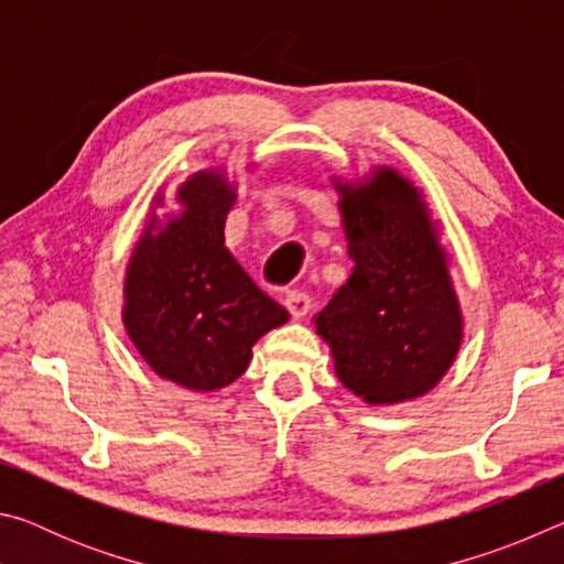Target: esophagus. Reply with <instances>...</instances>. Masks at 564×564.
<instances>
[{
	"label": "esophagus",
	"instance_id": "esophagus-1",
	"mask_svg": "<svg viewBox=\"0 0 564 564\" xmlns=\"http://www.w3.org/2000/svg\"><path fill=\"white\" fill-rule=\"evenodd\" d=\"M283 303L293 318H305L311 311V299H308V293H303V291H289L285 293Z\"/></svg>",
	"mask_w": 564,
	"mask_h": 564
}]
</instances>
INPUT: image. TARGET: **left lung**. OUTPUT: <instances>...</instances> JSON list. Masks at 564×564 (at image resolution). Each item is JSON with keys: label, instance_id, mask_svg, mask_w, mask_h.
<instances>
[{"label": "left lung", "instance_id": "1", "mask_svg": "<svg viewBox=\"0 0 564 564\" xmlns=\"http://www.w3.org/2000/svg\"><path fill=\"white\" fill-rule=\"evenodd\" d=\"M352 269L313 323L343 386L368 405L431 393L465 336L451 253L423 188L395 166L330 176Z\"/></svg>", "mask_w": 564, "mask_h": 564}]
</instances>
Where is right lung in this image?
<instances>
[{"label":"right lung","instance_id":"right-lung-1","mask_svg":"<svg viewBox=\"0 0 564 564\" xmlns=\"http://www.w3.org/2000/svg\"><path fill=\"white\" fill-rule=\"evenodd\" d=\"M236 188L224 166L194 171L169 214H159V188L123 273L121 323L133 348L159 378L194 393L231 386L256 340L289 321L224 246Z\"/></svg>","mask_w":564,"mask_h":564}]
</instances>
